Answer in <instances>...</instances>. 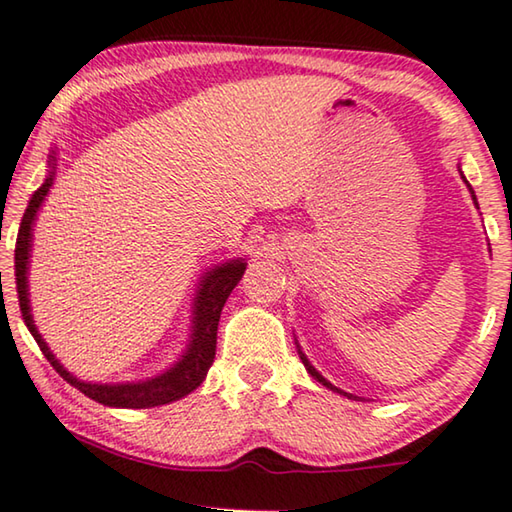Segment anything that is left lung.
Instances as JSON below:
<instances>
[{
  "instance_id": "1",
  "label": "left lung",
  "mask_w": 512,
  "mask_h": 512,
  "mask_svg": "<svg viewBox=\"0 0 512 512\" xmlns=\"http://www.w3.org/2000/svg\"><path fill=\"white\" fill-rule=\"evenodd\" d=\"M460 174H462V170H460ZM462 179H464V174H462ZM464 183H467V188H469V193H471V200H474V204H476V207H478V200H476V193H474V188H471V186H469V181H467V179H464ZM296 349H299V356H301V361H303V365H305V370H308V372H310V377H315V379L319 381V384H322V386H326V388H331V391H335V393H340V395H347V398H349V400H352V398H354V395H352V393H345V391H340V388H338V386H333L329 379H324L322 375H319V372L315 370V365H312V363L308 361V356H305V354L301 352V345H299V342H296Z\"/></svg>"
}]
</instances>
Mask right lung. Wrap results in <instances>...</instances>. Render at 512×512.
<instances>
[{
	"label": "right lung",
	"instance_id": "obj_1",
	"mask_svg": "<svg viewBox=\"0 0 512 512\" xmlns=\"http://www.w3.org/2000/svg\"><path fill=\"white\" fill-rule=\"evenodd\" d=\"M48 177L41 183V188L36 190L29 200L25 216H22L18 241H15V285H18V301L22 310V319H25L29 333L34 335V340L41 347L43 356L48 358L52 368H55L68 384L78 388L87 395V398L105 404V407H119V409H149L160 407V404H170L174 400L186 398L188 393H193L197 386L202 384L204 377L211 368L213 358H216V333L220 312L227 296L232 294V289L239 285V280L246 271L248 262L243 257L227 259V262L213 266L204 273L202 280L197 282V292L193 299V317H190V335L188 345L183 349L177 363H172L170 368L160 372L156 377L142 379V381H119V384H94V381H82L75 375H71L64 365L59 363V358L50 352V347L45 345L43 335L38 333L32 315V305H29V257H32V239H34V225L41 211L45 197L50 193V186L55 183L57 172V151L52 149L48 158Z\"/></svg>",
	"mask_w": 512,
	"mask_h": 512
}]
</instances>
